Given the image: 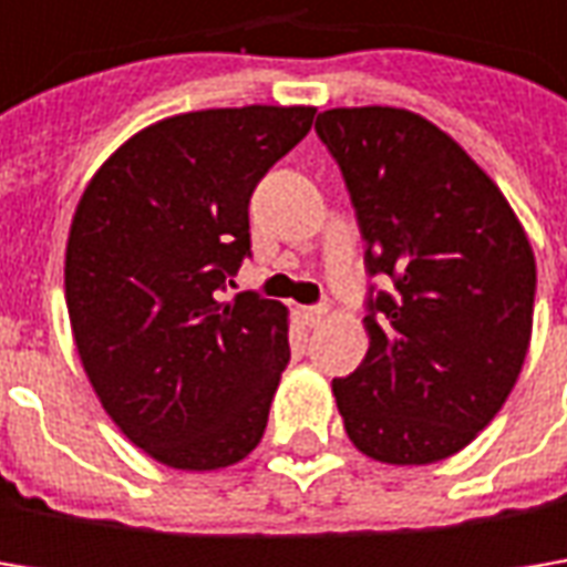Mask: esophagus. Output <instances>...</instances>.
<instances>
[{"label": "esophagus", "mask_w": 567, "mask_h": 567, "mask_svg": "<svg viewBox=\"0 0 567 567\" xmlns=\"http://www.w3.org/2000/svg\"><path fill=\"white\" fill-rule=\"evenodd\" d=\"M324 318H328V306H324V302H318V306H306V309H302V321H306L309 328H318Z\"/></svg>", "instance_id": "obj_1"}]
</instances>
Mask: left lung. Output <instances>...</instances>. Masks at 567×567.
I'll return each mask as SVG.
<instances>
[{
	"label": "left lung",
	"mask_w": 567,
	"mask_h": 567,
	"mask_svg": "<svg viewBox=\"0 0 567 567\" xmlns=\"http://www.w3.org/2000/svg\"><path fill=\"white\" fill-rule=\"evenodd\" d=\"M357 210L369 353L334 379L343 429L381 464L457 454L508 401L530 347L536 261L512 205L467 151L416 113H318Z\"/></svg>",
	"instance_id": "obj_1"
}]
</instances>
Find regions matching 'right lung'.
I'll use <instances>...</instances> for the list:
<instances>
[{"label":"right lung","instance_id":"1","mask_svg":"<svg viewBox=\"0 0 567 567\" xmlns=\"http://www.w3.org/2000/svg\"><path fill=\"white\" fill-rule=\"evenodd\" d=\"M312 116L243 106L157 122L78 202L65 249L78 357L110 420L166 467H229L265 435L290 360L287 309L224 293L251 258V192Z\"/></svg>","mask_w":567,"mask_h":567}]
</instances>
